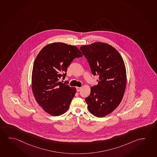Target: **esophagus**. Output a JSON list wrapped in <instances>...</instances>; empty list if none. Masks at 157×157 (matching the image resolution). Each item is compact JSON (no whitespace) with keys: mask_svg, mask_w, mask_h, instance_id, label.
Returning a JSON list of instances; mask_svg holds the SVG:
<instances>
[{"mask_svg":"<svg viewBox=\"0 0 157 157\" xmlns=\"http://www.w3.org/2000/svg\"><path fill=\"white\" fill-rule=\"evenodd\" d=\"M81 90V87H76V90L77 92H79Z\"/></svg>","mask_w":157,"mask_h":157,"instance_id":"esophagus-1","label":"esophagus"}]
</instances>
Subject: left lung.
<instances>
[{
    "label": "left lung",
    "mask_w": 157,
    "mask_h": 157,
    "mask_svg": "<svg viewBox=\"0 0 157 157\" xmlns=\"http://www.w3.org/2000/svg\"><path fill=\"white\" fill-rule=\"evenodd\" d=\"M90 64L98 83L90 87V95L85 99L90 112L104 117L113 112L122 101L127 85V72L121 55L111 45L94 42L80 48Z\"/></svg>",
    "instance_id": "8db88e82"
}]
</instances>
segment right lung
<instances>
[{"label":"right lung","mask_w":157,"mask_h":157,"mask_svg":"<svg viewBox=\"0 0 157 157\" xmlns=\"http://www.w3.org/2000/svg\"><path fill=\"white\" fill-rule=\"evenodd\" d=\"M82 56L75 46L53 42L42 48L35 58L32 74L33 93L38 104L50 115L58 116L69 109L76 89L60 82V78H65L74 59Z\"/></svg>","instance_id":"obj_1"}]
</instances>
